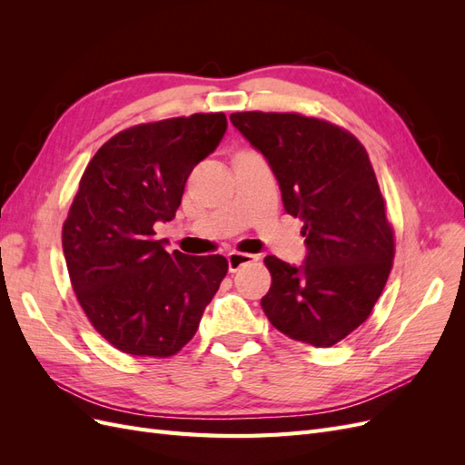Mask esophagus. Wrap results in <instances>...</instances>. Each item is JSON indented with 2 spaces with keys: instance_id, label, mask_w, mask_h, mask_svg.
Masks as SVG:
<instances>
[{
  "instance_id": "esophagus-1",
  "label": "esophagus",
  "mask_w": 465,
  "mask_h": 465,
  "mask_svg": "<svg viewBox=\"0 0 465 465\" xmlns=\"http://www.w3.org/2000/svg\"><path fill=\"white\" fill-rule=\"evenodd\" d=\"M258 256H252V254H244V252H229L227 256V262H229V272L234 273L241 270V267L244 263H250V262H256Z\"/></svg>"
}]
</instances>
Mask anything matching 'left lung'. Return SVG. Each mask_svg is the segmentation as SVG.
Here are the masks:
<instances>
[{
  "mask_svg": "<svg viewBox=\"0 0 465 465\" xmlns=\"http://www.w3.org/2000/svg\"><path fill=\"white\" fill-rule=\"evenodd\" d=\"M231 122L304 223L302 265L263 260V312L291 340L331 347L369 318L391 270L393 231L369 153L340 125L294 112H234Z\"/></svg>",
  "mask_w": 465,
  "mask_h": 465,
  "instance_id": "obj_1",
  "label": "left lung"
}]
</instances>
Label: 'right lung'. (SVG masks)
Instances as JSON below:
<instances>
[{"label":"right lung","instance_id":"right-lung-1","mask_svg":"<svg viewBox=\"0 0 465 465\" xmlns=\"http://www.w3.org/2000/svg\"><path fill=\"white\" fill-rule=\"evenodd\" d=\"M224 132L223 112L139 124L108 139L81 176L62 231L67 272L89 322L122 353H178L227 275V258L168 254L154 238Z\"/></svg>","mask_w":465,"mask_h":465}]
</instances>
